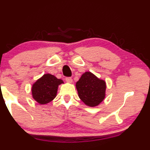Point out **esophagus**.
Listing matches in <instances>:
<instances>
[{
  "label": "esophagus",
  "instance_id": "1",
  "mask_svg": "<svg viewBox=\"0 0 150 150\" xmlns=\"http://www.w3.org/2000/svg\"><path fill=\"white\" fill-rule=\"evenodd\" d=\"M65 81L68 83H72V79L71 77H67L65 78Z\"/></svg>",
  "mask_w": 150,
  "mask_h": 150
}]
</instances>
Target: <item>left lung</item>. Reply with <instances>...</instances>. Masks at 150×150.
Masks as SVG:
<instances>
[{"label":"left lung","instance_id":"left-lung-1","mask_svg":"<svg viewBox=\"0 0 150 150\" xmlns=\"http://www.w3.org/2000/svg\"><path fill=\"white\" fill-rule=\"evenodd\" d=\"M76 87L80 99L89 106H98L105 98V81L99 79L90 71L81 76Z\"/></svg>","mask_w":150,"mask_h":150}]
</instances>
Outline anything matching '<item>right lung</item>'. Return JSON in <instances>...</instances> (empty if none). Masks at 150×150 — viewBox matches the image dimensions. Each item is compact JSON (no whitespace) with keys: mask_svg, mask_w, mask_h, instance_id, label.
<instances>
[{"mask_svg":"<svg viewBox=\"0 0 150 150\" xmlns=\"http://www.w3.org/2000/svg\"><path fill=\"white\" fill-rule=\"evenodd\" d=\"M62 83V80L57 79L54 76L44 74L33 85V98L40 104L49 103L56 97L59 85Z\"/></svg>","mask_w":150,"mask_h":150,"instance_id":"obj_1","label":"right lung"}]
</instances>
